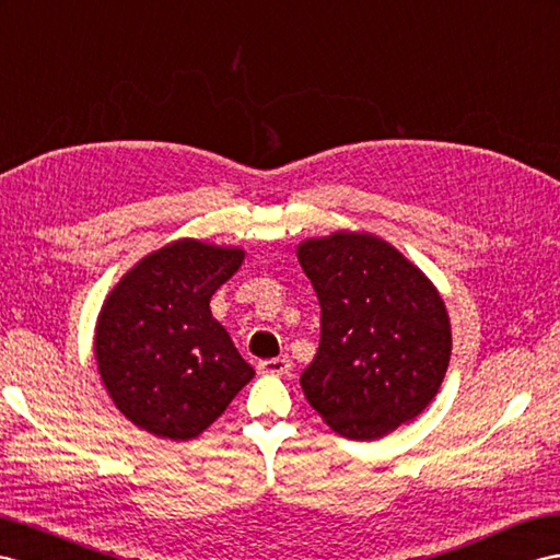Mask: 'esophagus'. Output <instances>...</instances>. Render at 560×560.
<instances>
[{"instance_id":"obj_1","label":"esophagus","mask_w":560,"mask_h":560,"mask_svg":"<svg viewBox=\"0 0 560 560\" xmlns=\"http://www.w3.org/2000/svg\"><path fill=\"white\" fill-rule=\"evenodd\" d=\"M289 369H291V360L289 357H275V360H262V362H257V371H260V374H271V376H283V374H289Z\"/></svg>"}]
</instances>
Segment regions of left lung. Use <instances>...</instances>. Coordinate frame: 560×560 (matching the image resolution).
<instances>
[{
  "label": "left lung",
  "mask_w": 560,
  "mask_h": 560,
  "mask_svg": "<svg viewBox=\"0 0 560 560\" xmlns=\"http://www.w3.org/2000/svg\"><path fill=\"white\" fill-rule=\"evenodd\" d=\"M298 260L322 307L319 350L300 374L307 402L336 433L362 442L417 419L452 352L433 283L371 234L305 241Z\"/></svg>",
  "instance_id": "left-lung-1"
}]
</instances>
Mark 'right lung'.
<instances>
[{
	"instance_id": "1",
	"label": "right lung",
	"mask_w": 560,
	"mask_h": 560,
	"mask_svg": "<svg viewBox=\"0 0 560 560\" xmlns=\"http://www.w3.org/2000/svg\"><path fill=\"white\" fill-rule=\"evenodd\" d=\"M243 253L182 238L127 271L104 303L94 352L113 402L158 438L191 440L253 378L210 298Z\"/></svg>"
}]
</instances>
